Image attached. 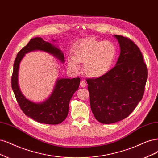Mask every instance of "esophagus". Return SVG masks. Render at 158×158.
Here are the masks:
<instances>
[{"label":"esophagus","instance_id":"esophagus-1","mask_svg":"<svg viewBox=\"0 0 158 158\" xmlns=\"http://www.w3.org/2000/svg\"><path fill=\"white\" fill-rule=\"evenodd\" d=\"M80 86L82 87V88H84V87H85V86H86L85 81H80Z\"/></svg>","mask_w":158,"mask_h":158}]
</instances>
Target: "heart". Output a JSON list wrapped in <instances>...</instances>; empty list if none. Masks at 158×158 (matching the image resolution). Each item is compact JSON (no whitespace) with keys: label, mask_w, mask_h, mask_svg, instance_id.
<instances>
[{"label":"heart","mask_w":158,"mask_h":158,"mask_svg":"<svg viewBox=\"0 0 158 158\" xmlns=\"http://www.w3.org/2000/svg\"><path fill=\"white\" fill-rule=\"evenodd\" d=\"M116 55V48L110 41L91 40L81 43L69 58L70 67L78 70V63H84L85 73L90 77H99L109 70Z\"/></svg>","instance_id":"heart-1"}]
</instances>
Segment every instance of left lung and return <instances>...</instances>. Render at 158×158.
<instances>
[{"instance_id":"1","label":"left lung","mask_w":158,"mask_h":158,"mask_svg":"<svg viewBox=\"0 0 158 158\" xmlns=\"http://www.w3.org/2000/svg\"><path fill=\"white\" fill-rule=\"evenodd\" d=\"M120 55L115 67L88 78L90 106L97 121L112 123L126 118L144 95L148 70L139 48L129 38L114 35Z\"/></svg>"}]
</instances>
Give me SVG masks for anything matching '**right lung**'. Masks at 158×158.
<instances>
[{"mask_svg": "<svg viewBox=\"0 0 158 158\" xmlns=\"http://www.w3.org/2000/svg\"><path fill=\"white\" fill-rule=\"evenodd\" d=\"M37 50L52 54L63 63L64 61L62 52L51 43L44 41L40 37L32 39L18 52L15 57L11 78L12 88L18 105L25 115L37 122L51 125L59 124L63 122L68 115L70 101L79 88L80 78L58 79L52 95L42 103H35L27 99L21 94L18 86L19 63L25 53Z\"/></svg>", "mask_w": 158, "mask_h": 158, "instance_id": "obj_1", "label": "right lung"}]
</instances>
